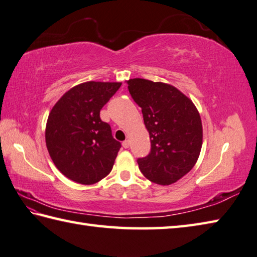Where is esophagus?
I'll use <instances>...</instances> for the list:
<instances>
[{
    "instance_id": "esophagus-1",
    "label": "esophagus",
    "mask_w": 257,
    "mask_h": 257,
    "mask_svg": "<svg viewBox=\"0 0 257 257\" xmlns=\"http://www.w3.org/2000/svg\"><path fill=\"white\" fill-rule=\"evenodd\" d=\"M129 146H130L129 140H124V142L122 143V147L123 148H129Z\"/></svg>"
}]
</instances>
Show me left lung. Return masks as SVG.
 I'll use <instances>...</instances> for the list:
<instances>
[{"mask_svg": "<svg viewBox=\"0 0 257 257\" xmlns=\"http://www.w3.org/2000/svg\"><path fill=\"white\" fill-rule=\"evenodd\" d=\"M129 92L142 108L152 150L137 160L150 182L172 185L196 165L203 145V124L194 102L172 84L129 79Z\"/></svg>", "mask_w": 257, "mask_h": 257, "instance_id": "8db88e82", "label": "left lung"}]
</instances>
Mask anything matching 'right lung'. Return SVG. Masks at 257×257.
<instances>
[{
  "label": "right lung",
  "mask_w": 257,
  "mask_h": 257,
  "mask_svg": "<svg viewBox=\"0 0 257 257\" xmlns=\"http://www.w3.org/2000/svg\"><path fill=\"white\" fill-rule=\"evenodd\" d=\"M121 82L87 81L68 90L49 113L45 144L53 164L65 177L81 185L108 176L121 145L100 119V110Z\"/></svg>",
  "instance_id": "right-lung-1"
}]
</instances>
